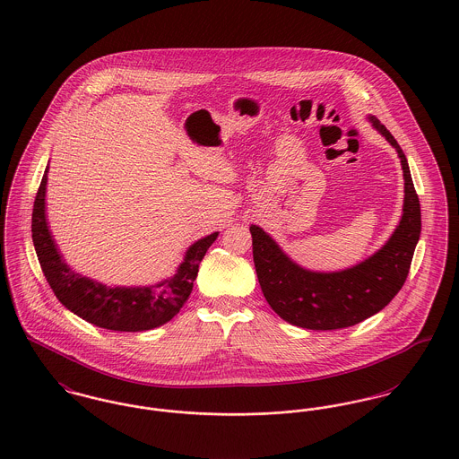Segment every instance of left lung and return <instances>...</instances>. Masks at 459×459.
<instances>
[{"mask_svg":"<svg viewBox=\"0 0 459 459\" xmlns=\"http://www.w3.org/2000/svg\"><path fill=\"white\" fill-rule=\"evenodd\" d=\"M371 125L395 147L404 171V210L392 238L373 256L340 272H312L297 265L258 225H251L253 260L272 310L298 327L342 329L377 314L404 286L421 234L420 199L405 154L381 121Z\"/></svg>","mask_w":459,"mask_h":459,"instance_id":"obj_1","label":"left lung"}]
</instances>
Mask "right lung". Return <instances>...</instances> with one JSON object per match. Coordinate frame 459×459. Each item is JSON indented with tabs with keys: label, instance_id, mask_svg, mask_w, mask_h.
<instances>
[{
	"label": "right lung",
	"instance_id": "obj_1",
	"mask_svg": "<svg viewBox=\"0 0 459 459\" xmlns=\"http://www.w3.org/2000/svg\"><path fill=\"white\" fill-rule=\"evenodd\" d=\"M47 173L41 178L32 208V243L41 270L58 301L84 321L112 331H147L171 321L189 299L199 264L215 243L213 232L190 246L177 272L154 286L110 288L71 269L56 249L45 215Z\"/></svg>",
	"mask_w": 459,
	"mask_h": 459
}]
</instances>
